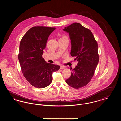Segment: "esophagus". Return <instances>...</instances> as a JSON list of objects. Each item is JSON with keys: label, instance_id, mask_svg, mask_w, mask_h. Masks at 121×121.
Returning <instances> with one entry per match:
<instances>
[{"label": "esophagus", "instance_id": "esophagus-1", "mask_svg": "<svg viewBox=\"0 0 121 121\" xmlns=\"http://www.w3.org/2000/svg\"><path fill=\"white\" fill-rule=\"evenodd\" d=\"M60 69H65V67H64L63 66L61 65V66H60Z\"/></svg>", "mask_w": 121, "mask_h": 121}]
</instances>
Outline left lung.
Here are the masks:
<instances>
[{"label": "left lung", "instance_id": "left-lung-1", "mask_svg": "<svg viewBox=\"0 0 121 121\" xmlns=\"http://www.w3.org/2000/svg\"><path fill=\"white\" fill-rule=\"evenodd\" d=\"M63 31L69 33L71 55L78 62L74 69L71 68V75L66 82L74 88H80L86 85L94 74L99 59L98 43L92 32L80 23H72Z\"/></svg>", "mask_w": 121, "mask_h": 121}]
</instances>
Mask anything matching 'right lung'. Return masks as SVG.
Segmentation results:
<instances>
[{"mask_svg": "<svg viewBox=\"0 0 121 121\" xmlns=\"http://www.w3.org/2000/svg\"><path fill=\"white\" fill-rule=\"evenodd\" d=\"M55 29L33 27L20 42L18 58L21 71L29 83L38 88L48 86L52 80V73L60 69L59 65L46 63L42 57L48 38Z\"/></svg>", "mask_w": 121, "mask_h": 121, "instance_id": "add662e5", "label": "right lung"}]
</instances>
